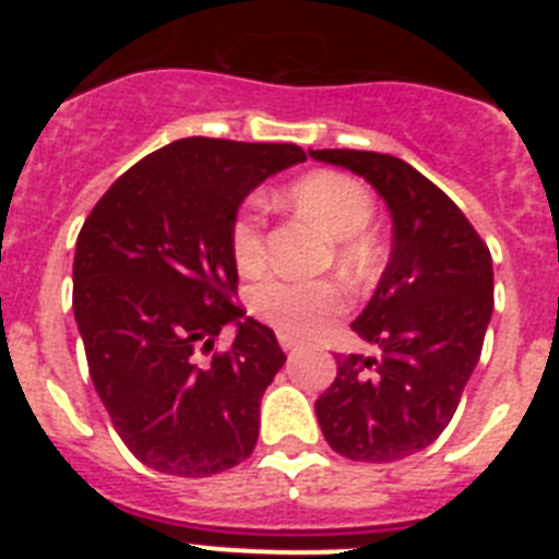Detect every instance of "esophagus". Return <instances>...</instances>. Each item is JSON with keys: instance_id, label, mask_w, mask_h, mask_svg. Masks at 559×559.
Instances as JSON below:
<instances>
[{"instance_id": "esophagus-1", "label": "esophagus", "mask_w": 559, "mask_h": 559, "mask_svg": "<svg viewBox=\"0 0 559 559\" xmlns=\"http://www.w3.org/2000/svg\"><path fill=\"white\" fill-rule=\"evenodd\" d=\"M276 338H280V347H283V349H296V347H299V341H296L294 335H288V333H280V335H276Z\"/></svg>"}]
</instances>
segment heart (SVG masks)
Returning <instances> with one entry per match:
<instances>
[{
    "label": "heart",
    "mask_w": 559,
    "mask_h": 559,
    "mask_svg": "<svg viewBox=\"0 0 559 559\" xmlns=\"http://www.w3.org/2000/svg\"><path fill=\"white\" fill-rule=\"evenodd\" d=\"M288 201L335 237V260L349 276L372 274L378 246L367 231L374 221V201L367 187L344 173L316 170L288 187ZM229 254L240 274H257L265 265V212L260 201H249L231 218ZM249 308L280 333L308 338L344 313L347 294L333 280L265 276L251 285Z\"/></svg>",
    "instance_id": "heart-1"
}]
</instances>
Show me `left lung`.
<instances>
[{"label": "left lung", "instance_id": "left-lung-1", "mask_svg": "<svg viewBox=\"0 0 559 559\" xmlns=\"http://www.w3.org/2000/svg\"><path fill=\"white\" fill-rule=\"evenodd\" d=\"M358 173L392 212V254L353 330L380 358L338 355L316 400L335 453L397 462L445 431L492 316V257L464 212L408 162L372 151H310Z\"/></svg>", "mask_w": 559, "mask_h": 559}]
</instances>
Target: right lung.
Masks as SVG:
<instances>
[{
    "label": "right lung",
    "mask_w": 559,
    "mask_h": 559,
    "mask_svg": "<svg viewBox=\"0 0 559 559\" xmlns=\"http://www.w3.org/2000/svg\"><path fill=\"white\" fill-rule=\"evenodd\" d=\"M305 159L299 145L187 136L136 162L88 212L75 322L114 428L153 471L201 478L254 451L285 353L235 305L229 226L257 185ZM226 323L233 347L201 361Z\"/></svg>",
    "instance_id": "add662e5"
}]
</instances>
